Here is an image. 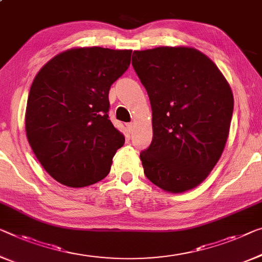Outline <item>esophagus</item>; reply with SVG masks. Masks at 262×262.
<instances>
[{
  "label": "esophagus",
  "instance_id": "1",
  "mask_svg": "<svg viewBox=\"0 0 262 262\" xmlns=\"http://www.w3.org/2000/svg\"><path fill=\"white\" fill-rule=\"evenodd\" d=\"M134 128H135V123L134 122H130V123H127V129H128V132L130 133H133V130H134Z\"/></svg>",
  "mask_w": 262,
  "mask_h": 262
}]
</instances>
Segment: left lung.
Listing matches in <instances>:
<instances>
[{
	"mask_svg": "<svg viewBox=\"0 0 262 262\" xmlns=\"http://www.w3.org/2000/svg\"><path fill=\"white\" fill-rule=\"evenodd\" d=\"M133 55L151 106L153 140L140 154L144 174L165 192L194 189L215 167L227 142L231 85L193 47L162 46Z\"/></svg>",
	"mask_w": 262,
	"mask_h": 262,
	"instance_id": "left-lung-1",
	"label": "left lung"
}]
</instances>
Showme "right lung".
<instances>
[{"label": "right lung", "instance_id": "1", "mask_svg": "<svg viewBox=\"0 0 262 262\" xmlns=\"http://www.w3.org/2000/svg\"><path fill=\"white\" fill-rule=\"evenodd\" d=\"M132 50L76 47L36 74L26 108V134L42 167L62 185L81 188L111 171L124 136L108 119L111 85L130 64Z\"/></svg>", "mask_w": 262, "mask_h": 262}]
</instances>
